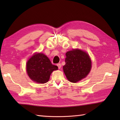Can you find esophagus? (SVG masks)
Returning <instances> with one entry per match:
<instances>
[{"label":"esophagus","mask_w":120,"mask_h":120,"mask_svg":"<svg viewBox=\"0 0 120 120\" xmlns=\"http://www.w3.org/2000/svg\"><path fill=\"white\" fill-rule=\"evenodd\" d=\"M57 65L58 66L59 69H60V68H61V63H58V64H57Z\"/></svg>","instance_id":"esophagus-1"}]
</instances>
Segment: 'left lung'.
Wrapping results in <instances>:
<instances>
[{"label": "left lung", "mask_w": 120, "mask_h": 120, "mask_svg": "<svg viewBox=\"0 0 120 120\" xmlns=\"http://www.w3.org/2000/svg\"><path fill=\"white\" fill-rule=\"evenodd\" d=\"M63 71L68 79L77 82L85 78L91 68V61L87 53L80 49H73L66 53Z\"/></svg>", "instance_id": "obj_1"}]
</instances>
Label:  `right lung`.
Segmentation results:
<instances>
[{
  "label": "right lung",
  "instance_id": "right-lung-1",
  "mask_svg": "<svg viewBox=\"0 0 120 120\" xmlns=\"http://www.w3.org/2000/svg\"><path fill=\"white\" fill-rule=\"evenodd\" d=\"M27 74L31 79L37 83H44L49 80L51 74L58 67L53 65L48 58L43 53L35 54L28 61Z\"/></svg>",
  "mask_w": 120,
  "mask_h": 120
}]
</instances>
